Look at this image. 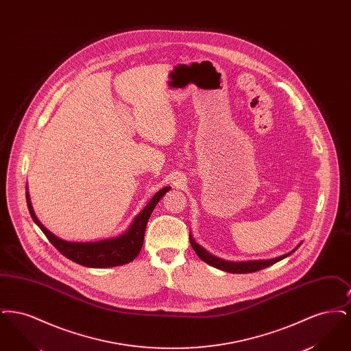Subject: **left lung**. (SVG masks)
<instances>
[{
	"label": "left lung",
	"instance_id": "obj_1",
	"mask_svg": "<svg viewBox=\"0 0 351 351\" xmlns=\"http://www.w3.org/2000/svg\"><path fill=\"white\" fill-rule=\"evenodd\" d=\"M189 241H191V246L193 247L195 252L199 255L201 261H204L205 263L213 266V267L218 268V269H222V271H226V272H232V274H249V272H255V271H259V269H263V268L268 267V266H272L275 265L276 262L282 261L284 258H287L288 255H291L293 251L298 250L299 246L291 252L282 255V256H278L275 259H268V261H251V262H228V261H222L219 258H216L213 255H210L209 252L204 250L201 246H199L192 237H189Z\"/></svg>",
	"mask_w": 351,
	"mask_h": 351
}]
</instances>
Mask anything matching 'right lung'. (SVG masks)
Here are the masks:
<instances>
[{
	"mask_svg": "<svg viewBox=\"0 0 351 351\" xmlns=\"http://www.w3.org/2000/svg\"><path fill=\"white\" fill-rule=\"evenodd\" d=\"M168 191H169V186H165L163 189L155 193V196L149 201L145 209L134 218L133 223L126 233L119 235L117 238L105 239L99 242H86V243L67 242L55 237L38 221V218L34 213L29 192H26V201H27L29 212L33 217L34 222L40 228V230L47 237L51 243L66 258L85 267H114V266H121L132 262L139 254L143 245L145 230H146V225L151 213L155 205L158 204V201L160 200Z\"/></svg>",
	"mask_w": 351,
	"mask_h": 351,
	"instance_id": "right-lung-1",
	"label": "right lung"
}]
</instances>
